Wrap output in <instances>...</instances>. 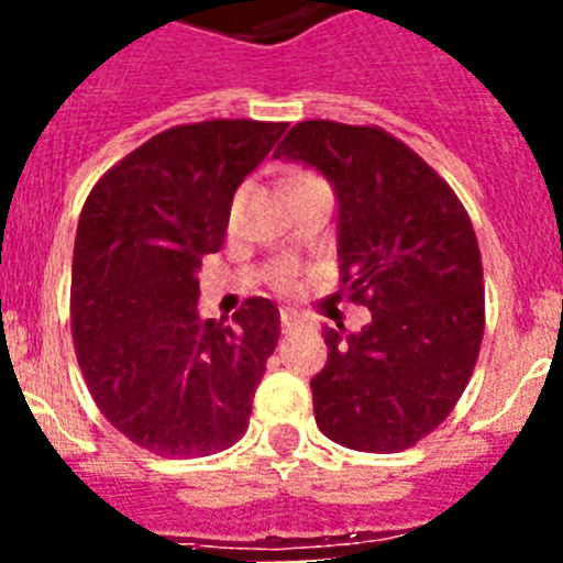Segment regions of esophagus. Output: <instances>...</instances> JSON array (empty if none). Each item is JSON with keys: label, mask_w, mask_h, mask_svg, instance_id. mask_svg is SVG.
Returning <instances> with one entry per match:
<instances>
[{"label": "esophagus", "mask_w": 563, "mask_h": 563, "mask_svg": "<svg viewBox=\"0 0 563 563\" xmlns=\"http://www.w3.org/2000/svg\"><path fill=\"white\" fill-rule=\"evenodd\" d=\"M301 324H305V318L298 316V312H292V310L282 312V330H285V332L296 330V327H301Z\"/></svg>", "instance_id": "34e87169"}]
</instances>
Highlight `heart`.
Segmentation results:
<instances>
[{"label": "heart", "mask_w": 563, "mask_h": 563, "mask_svg": "<svg viewBox=\"0 0 563 563\" xmlns=\"http://www.w3.org/2000/svg\"><path fill=\"white\" fill-rule=\"evenodd\" d=\"M316 180H318L316 174H296L290 183H316ZM318 183H321V180H318Z\"/></svg>", "instance_id": "b5f03b06"}]
</instances>
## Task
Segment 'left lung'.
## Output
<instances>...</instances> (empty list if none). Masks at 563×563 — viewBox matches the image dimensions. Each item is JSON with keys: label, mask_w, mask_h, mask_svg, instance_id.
Wrapping results in <instances>:
<instances>
[{"label": "left lung", "mask_w": 563, "mask_h": 563, "mask_svg": "<svg viewBox=\"0 0 563 563\" xmlns=\"http://www.w3.org/2000/svg\"><path fill=\"white\" fill-rule=\"evenodd\" d=\"M273 157L330 180L343 292L372 312L361 332L324 327L330 352L310 380L318 429L343 449H409L451 415L479 355L474 225L449 183L377 126L296 123Z\"/></svg>", "instance_id": "1"}]
</instances>
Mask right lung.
I'll use <instances>...</instances> for the list:
<instances>
[{
    "label": "right lung",
    "instance_id": "right-lung-1",
    "mask_svg": "<svg viewBox=\"0 0 563 563\" xmlns=\"http://www.w3.org/2000/svg\"><path fill=\"white\" fill-rule=\"evenodd\" d=\"M287 123L166 129L89 191L73 251V341L101 415L161 456H208L247 431L278 310L247 298L202 321L200 267L225 242L236 188Z\"/></svg>",
    "mask_w": 563,
    "mask_h": 563
}]
</instances>
